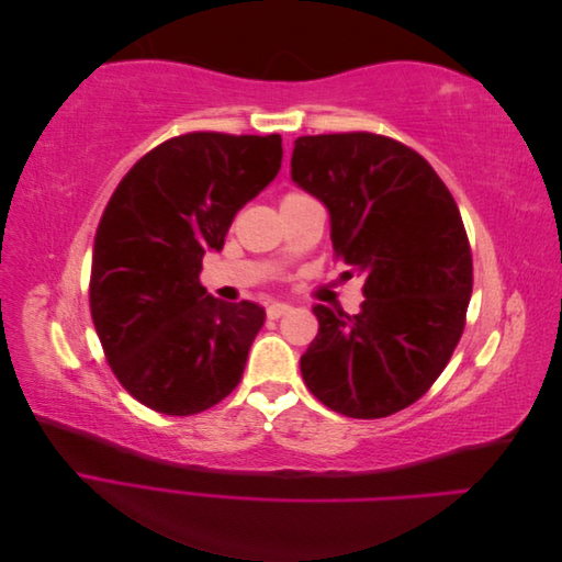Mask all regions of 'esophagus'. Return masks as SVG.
<instances>
[{"label": "esophagus", "mask_w": 562, "mask_h": 562, "mask_svg": "<svg viewBox=\"0 0 562 562\" xmlns=\"http://www.w3.org/2000/svg\"><path fill=\"white\" fill-rule=\"evenodd\" d=\"M291 312H293L291 304H283V302H271L269 307H267V316L269 318H281V316L291 314Z\"/></svg>", "instance_id": "esophagus-1"}]
</instances>
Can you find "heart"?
I'll list each match as a JSON object with an SVG mask.
<instances>
[{
	"label": "heart",
	"mask_w": 562,
	"mask_h": 562,
	"mask_svg": "<svg viewBox=\"0 0 562 562\" xmlns=\"http://www.w3.org/2000/svg\"><path fill=\"white\" fill-rule=\"evenodd\" d=\"M293 196H302V194H288L285 199H293Z\"/></svg>",
	"instance_id": "heart-1"
}]
</instances>
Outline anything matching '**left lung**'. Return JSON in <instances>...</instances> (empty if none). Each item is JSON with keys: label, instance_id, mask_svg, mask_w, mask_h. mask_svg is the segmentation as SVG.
Returning a JSON list of instances; mask_svg holds the SVG:
<instances>
[{"label": "left lung", "instance_id": "left-lung-1", "mask_svg": "<svg viewBox=\"0 0 562 562\" xmlns=\"http://www.w3.org/2000/svg\"><path fill=\"white\" fill-rule=\"evenodd\" d=\"M291 178L328 209L333 248L366 297L353 316L314 304L302 380L339 415H394L427 394L462 337L473 288L462 215L427 159L375 133L302 135Z\"/></svg>", "mask_w": 562, "mask_h": 562}]
</instances>
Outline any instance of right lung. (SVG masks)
Returning <instances> with one entry per match:
<instances>
[{
	"label": "right lung",
	"mask_w": 562,
	"mask_h": 562,
	"mask_svg": "<svg viewBox=\"0 0 562 562\" xmlns=\"http://www.w3.org/2000/svg\"><path fill=\"white\" fill-rule=\"evenodd\" d=\"M281 135L187 133L155 147L114 190L91 265V316L128 394L164 415H196L239 384L265 323L255 302L201 285L234 215L277 178Z\"/></svg>",
	"instance_id": "1"
}]
</instances>
